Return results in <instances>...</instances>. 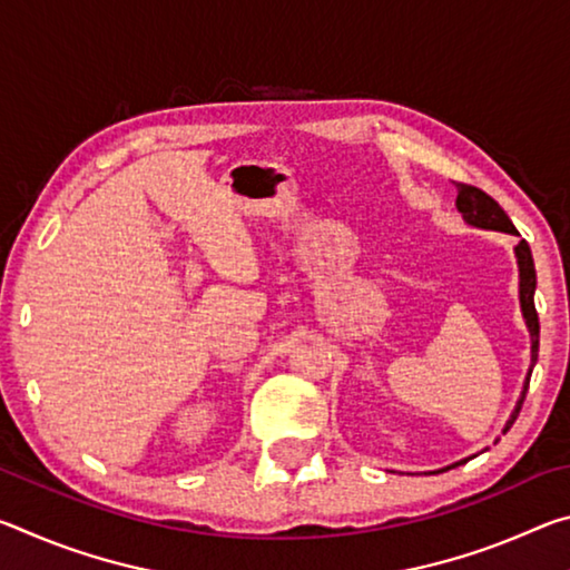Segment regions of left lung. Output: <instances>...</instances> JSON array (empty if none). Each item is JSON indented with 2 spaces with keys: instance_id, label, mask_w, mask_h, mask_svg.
<instances>
[{
  "instance_id": "left-lung-1",
  "label": "left lung",
  "mask_w": 570,
  "mask_h": 570,
  "mask_svg": "<svg viewBox=\"0 0 570 570\" xmlns=\"http://www.w3.org/2000/svg\"><path fill=\"white\" fill-rule=\"evenodd\" d=\"M455 206H458V210L462 214V220H465V224L472 226V228L503 230V234L518 236L513 220H510L505 210L498 206V200H493V198L488 196V193H482L475 186H465V183H458V200H455ZM515 258H518V278H520V282H518L520 312H523V320H525L528 334H530V370L525 374L523 392H520V397L515 402V410L510 412V417L505 422L503 435H505L510 428H513L518 412H520V407H523L530 374H533V366L538 362V336H540V324H538L535 302H533V294H535V264H533V254H530V246L525 244V240H520V244L515 246ZM470 458H475V455H470ZM470 458L460 460V462H455V465H448V468H458V465H462V462H468ZM448 468H442V470H448ZM442 470H438V472H442Z\"/></svg>"
}]
</instances>
